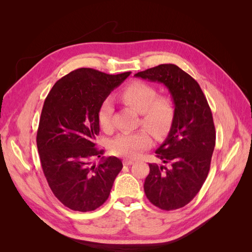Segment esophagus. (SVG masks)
<instances>
[{"mask_svg": "<svg viewBox=\"0 0 252 252\" xmlns=\"http://www.w3.org/2000/svg\"><path fill=\"white\" fill-rule=\"evenodd\" d=\"M123 163H124V165H131V164L134 163V161H133V159H130V158H124Z\"/></svg>", "mask_w": 252, "mask_h": 252, "instance_id": "obj_1", "label": "esophagus"}]
</instances>
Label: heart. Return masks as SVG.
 I'll use <instances>...</instances> for the list:
<instances>
[{
  "label": "heart",
  "mask_w": 252,
  "mask_h": 252,
  "mask_svg": "<svg viewBox=\"0 0 252 252\" xmlns=\"http://www.w3.org/2000/svg\"><path fill=\"white\" fill-rule=\"evenodd\" d=\"M119 97L142 116L141 124L158 136L169 131L174 119V105L169 97L158 96L157 89L148 84L135 81L128 84L119 93ZM113 104L110 97H105L97 109V121L104 130H109ZM151 136L146 129L134 132H123L112 139L109 144L113 155L135 158L150 146Z\"/></svg>",
  "instance_id": "b5f03b06"
}]
</instances>
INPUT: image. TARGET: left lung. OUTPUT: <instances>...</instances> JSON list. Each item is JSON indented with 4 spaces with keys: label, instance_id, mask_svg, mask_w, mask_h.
<instances>
[{
    "label": "left lung",
    "instance_id": "obj_1",
    "mask_svg": "<svg viewBox=\"0 0 252 252\" xmlns=\"http://www.w3.org/2000/svg\"><path fill=\"white\" fill-rule=\"evenodd\" d=\"M163 83L174 103V119L167 139L156 150L163 164H149L144 191L163 210L184 207L207 178L216 146L211 109L197 82L180 67L161 64L134 74Z\"/></svg>",
    "mask_w": 252,
    "mask_h": 252
}]
</instances>
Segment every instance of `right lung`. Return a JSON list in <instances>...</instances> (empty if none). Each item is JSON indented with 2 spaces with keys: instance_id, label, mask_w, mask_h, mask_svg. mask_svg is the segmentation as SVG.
<instances>
[{
  "instance_id": "1",
  "label": "right lung",
  "mask_w": 252,
  "mask_h": 252,
  "mask_svg": "<svg viewBox=\"0 0 252 252\" xmlns=\"http://www.w3.org/2000/svg\"><path fill=\"white\" fill-rule=\"evenodd\" d=\"M130 74L79 68L60 79L45 98L36 132L42 169L57 199L74 211H93L108 199L123 168L95 147L101 102ZM94 157L102 161L91 162Z\"/></svg>"
}]
</instances>
